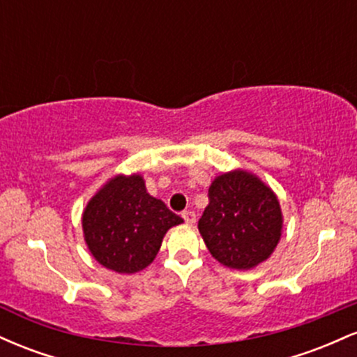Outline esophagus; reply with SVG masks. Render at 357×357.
I'll return each instance as SVG.
<instances>
[{"instance_id":"esophagus-1","label":"esophagus","mask_w":357,"mask_h":357,"mask_svg":"<svg viewBox=\"0 0 357 357\" xmlns=\"http://www.w3.org/2000/svg\"><path fill=\"white\" fill-rule=\"evenodd\" d=\"M183 218L188 225H192L196 221V213L195 211H183Z\"/></svg>"}]
</instances>
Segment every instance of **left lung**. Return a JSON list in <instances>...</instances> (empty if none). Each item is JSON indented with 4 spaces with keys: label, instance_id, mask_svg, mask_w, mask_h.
Returning <instances> with one entry per match:
<instances>
[{
    "label": "left lung",
    "instance_id": "1",
    "mask_svg": "<svg viewBox=\"0 0 357 357\" xmlns=\"http://www.w3.org/2000/svg\"><path fill=\"white\" fill-rule=\"evenodd\" d=\"M208 198L198 228L221 265L250 270L272 255L284 218L275 192L260 178L243 169L220 174Z\"/></svg>",
    "mask_w": 357,
    "mask_h": 357
}]
</instances>
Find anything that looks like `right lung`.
Returning <instances> with one entry per match:
<instances>
[{
    "label": "right lung",
    "mask_w": 357,
    "mask_h": 357,
    "mask_svg": "<svg viewBox=\"0 0 357 357\" xmlns=\"http://www.w3.org/2000/svg\"><path fill=\"white\" fill-rule=\"evenodd\" d=\"M183 223L146 190L141 174H119L93 195L82 215L92 257L117 273H136L153 264L166 231Z\"/></svg>",
    "instance_id": "add662e5"
}]
</instances>
